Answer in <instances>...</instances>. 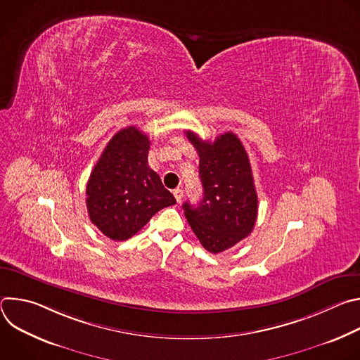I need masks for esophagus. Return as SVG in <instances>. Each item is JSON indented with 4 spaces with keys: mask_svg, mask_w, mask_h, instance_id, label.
Segmentation results:
<instances>
[{
    "mask_svg": "<svg viewBox=\"0 0 360 360\" xmlns=\"http://www.w3.org/2000/svg\"><path fill=\"white\" fill-rule=\"evenodd\" d=\"M174 196H175L176 202H181V200H182V196H184V191H182L181 188L174 189Z\"/></svg>",
    "mask_w": 360,
    "mask_h": 360,
    "instance_id": "obj_1",
    "label": "esophagus"
}]
</instances>
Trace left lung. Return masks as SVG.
<instances>
[{"label": "left lung", "instance_id": "1", "mask_svg": "<svg viewBox=\"0 0 360 360\" xmlns=\"http://www.w3.org/2000/svg\"><path fill=\"white\" fill-rule=\"evenodd\" d=\"M199 155V178L203 198L198 205L184 203L185 217L202 243L212 252H224L246 238L258 218L248 153L233 132L219 135L214 142L202 141L186 131Z\"/></svg>", "mask_w": 360, "mask_h": 360}]
</instances>
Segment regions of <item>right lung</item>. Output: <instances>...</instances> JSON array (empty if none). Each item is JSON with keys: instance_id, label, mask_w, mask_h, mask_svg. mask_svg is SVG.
<instances>
[{"instance_id": "1", "label": "right lung", "mask_w": 360, "mask_h": 360, "mask_svg": "<svg viewBox=\"0 0 360 360\" xmlns=\"http://www.w3.org/2000/svg\"><path fill=\"white\" fill-rule=\"evenodd\" d=\"M150 141L135 127L118 131L86 184L91 222L112 240H127L162 208L176 203L148 165Z\"/></svg>"}]
</instances>
